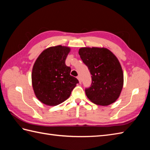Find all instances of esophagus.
Instances as JSON below:
<instances>
[{"label": "esophagus", "instance_id": "obj_1", "mask_svg": "<svg viewBox=\"0 0 150 150\" xmlns=\"http://www.w3.org/2000/svg\"><path fill=\"white\" fill-rule=\"evenodd\" d=\"M77 79H78V80L79 81V82H80V83H81V82H82V81H81V76H80V75L77 76Z\"/></svg>", "mask_w": 150, "mask_h": 150}]
</instances>
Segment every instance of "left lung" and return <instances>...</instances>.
Instances as JSON below:
<instances>
[{
  "label": "left lung",
  "mask_w": 150,
  "mask_h": 150,
  "mask_svg": "<svg viewBox=\"0 0 150 150\" xmlns=\"http://www.w3.org/2000/svg\"><path fill=\"white\" fill-rule=\"evenodd\" d=\"M79 54L91 75L90 87L85 89L88 98L101 106L113 103L119 97L124 82L122 69L117 57L104 47H82Z\"/></svg>",
  "instance_id": "1"
}]
</instances>
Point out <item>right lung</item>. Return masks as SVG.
Listing matches in <instances>:
<instances>
[{
	"instance_id": "1",
	"label": "right lung",
	"mask_w": 150,
	"mask_h": 150,
	"mask_svg": "<svg viewBox=\"0 0 150 150\" xmlns=\"http://www.w3.org/2000/svg\"><path fill=\"white\" fill-rule=\"evenodd\" d=\"M68 47H50L41 53L35 62L31 79L33 88L40 102L48 106H57L68 98L79 83L70 75L71 68L66 65Z\"/></svg>"
}]
</instances>
